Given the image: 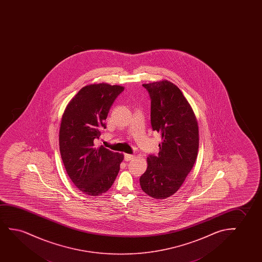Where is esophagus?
Segmentation results:
<instances>
[{
	"label": "esophagus",
	"instance_id": "1",
	"mask_svg": "<svg viewBox=\"0 0 262 262\" xmlns=\"http://www.w3.org/2000/svg\"><path fill=\"white\" fill-rule=\"evenodd\" d=\"M133 158H134V156H133V155L124 154V160H125V161H129V160H132Z\"/></svg>",
	"mask_w": 262,
	"mask_h": 262
}]
</instances>
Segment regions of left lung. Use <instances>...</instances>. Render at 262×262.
<instances>
[{
    "mask_svg": "<svg viewBox=\"0 0 262 262\" xmlns=\"http://www.w3.org/2000/svg\"><path fill=\"white\" fill-rule=\"evenodd\" d=\"M151 99L152 129L161 135L159 152L147 157L140 176L148 196L164 200L179 190L193 167L199 149V127L193 110L178 86L168 80L143 84Z\"/></svg>",
    "mask_w": 262,
    "mask_h": 262,
    "instance_id": "left-lung-1",
    "label": "left lung"
}]
</instances>
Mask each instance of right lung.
<instances>
[{
  "label": "right lung",
  "mask_w": 262,
  "mask_h": 262,
  "mask_svg": "<svg viewBox=\"0 0 262 262\" xmlns=\"http://www.w3.org/2000/svg\"><path fill=\"white\" fill-rule=\"evenodd\" d=\"M124 88L106 83L91 84L70 101L61 117L59 145L66 172L83 193L99 196L111 188L123 155L100 146L101 130L116 97Z\"/></svg>",
  "instance_id": "add662e5"
}]
</instances>
